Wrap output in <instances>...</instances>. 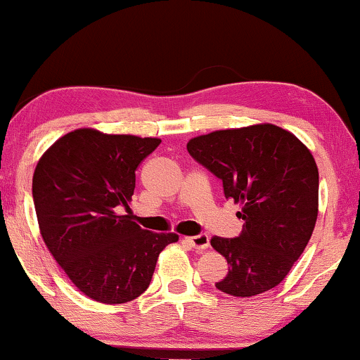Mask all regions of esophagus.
Listing matches in <instances>:
<instances>
[{
	"label": "esophagus",
	"instance_id": "34e87169",
	"mask_svg": "<svg viewBox=\"0 0 360 360\" xmlns=\"http://www.w3.org/2000/svg\"><path fill=\"white\" fill-rule=\"evenodd\" d=\"M181 240L188 243L190 246H193L195 250H207L210 246V238L203 235V233H200L197 236H184Z\"/></svg>",
	"mask_w": 360,
	"mask_h": 360
}]
</instances>
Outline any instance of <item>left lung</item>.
Segmentation results:
<instances>
[{"mask_svg":"<svg viewBox=\"0 0 360 360\" xmlns=\"http://www.w3.org/2000/svg\"><path fill=\"white\" fill-rule=\"evenodd\" d=\"M200 165L223 181L226 200L241 205L236 238H212L228 261L220 291L250 297L286 278L317 220L319 172L309 148L273 124L217 130L186 143Z\"/></svg>","mask_w":360,"mask_h":360,"instance_id":"1","label":"left lung"}]
</instances>
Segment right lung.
Segmentation results:
<instances>
[{
  "label": "right lung",
  "mask_w": 360,
  "mask_h": 360,
  "mask_svg": "<svg viewBox=\"0 0 360 360\" xmlns=\"http://www.w3.org/2000/svg\"><path fill=\"white\" fill-rule=\"evenodd\" d=\"M160 139L77 129L37 162L32 200L43 240L79 291L104 304L139 297L175 233L142 230L129 202L135 170Z\"/></svg>",
  "instance_id": "obj_1"
}]
</instances>
